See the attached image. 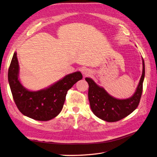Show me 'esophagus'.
<instances>
[{"label":"esophagus","mask_w":157,"mask_h":157,"mask_svg":"<svg viewBox=\"0 0 157 157\" xmlns=\"http://www.w3.org/2000/svg\"><path fill=\"white\" fill-rule=\"evenodd\" d=\"M82 73L85 76H88V75H90V74L92 73V71L91 70H90L89 69H87V68H85L84 69H82Z\"/></svg>","instance_id":"obj_1"}]
</instances>
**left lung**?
<instances>
[{"mask_svg":"<svg viewBox=\"0 0 157 157\" xmlns=\"http://www.w3.org/2000/svg\"><path fill=\"white\" fill-rule=\"evenodd\" d=\"M143 60V72L136 91L128 99H118L112 97L104 88L99 86L92 79L86 78L89 85L88 99L94 114L98 118L107 122L120 121L129 115L138 106L143 91L145 77V63Z\"/></svg>","mask_w":157,"mask_h":157,"instance_id":"left-lung-1","label":"left lung"}]
</instances>
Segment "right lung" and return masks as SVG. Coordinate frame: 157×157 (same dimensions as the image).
<instances>
[{"instance_id":"right-lung-1","label":"right lung","mask_w":157,"mask_h":157,"mask_svg":"<svg viewBox=\"0 0 157 157\" xmlns=\"http://www.w3.org/2000/svg\"><path fill=\"white\" fill-rule=\"evenodd\" d=\"M19 69L17 54L14 52L8 73L14 102L23 115L40 121H50L58 116L62 110L67 91L82 78L81 73L77 71L66 75L48 88L32 92L20 83Z\"/></svg>"}]
</instances>
